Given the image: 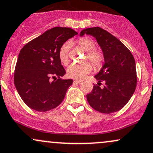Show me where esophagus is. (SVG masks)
<instances>
[{"label": "esophagus", "mask_w": 153, "mask_h": 153, "mask_svg": "<svg viewBox=\"0 0 153 153\" xmlns=\"http://www.w3.org/2000/svg\"><path fill=\"white\" fill-rule=\"evenodd\" d=\"M74 82H76V83H77V84H81V83H82V80H78V79H76V80L74 81Z\"/></svg>", "instance_id": "obj_1"}]
</instances>
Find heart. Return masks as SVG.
Here are the masks:
<instances>
[{"label": "heart", "mask_w": 153, "mask_h": 153, "mask_svg": "<svg viewBox=\"0 0 153 153\" xmlns=\"http://www.w3.org/2000/svg\"><path fill=\"white\" fill-rule=\"evenodd\" d=\"M79 45L82 49L87 51L85 61L89 60L95 68L99 69L102 65L104 56L102 53L96 49V41L91 38H82L79 41ZM71 43L66 42L61 46L59 51V59L63 65H67L69 62V50ZM92 71V66L89 62L82 64H71L66 70L67 76L73 79H81Z\"/></svg>", "instance_id": "obj_1"}]
</instances>
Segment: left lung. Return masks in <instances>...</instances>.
I'll return each instance as SVG.
<instances>
[{"label":"left lung","mask_w":153,"mask_h":153,"mask_svg":"<svg viewBox=\"0 0 153 153\" xmlns=\"http://www.w3.org/2000/svg\"><path fill=\"white\" fill-rule=\"evenodd\" d=\"M93 36L101 47L105 64L94 78L99 81L87 94L89 105L97 112L110 114L123 109L137 86L135 61L130 50L115 36L100 27L86 28L80 36ZM105 82L103 88L100 87Z\"/></svg>","instance_id":"obj_1"}]
</instances>
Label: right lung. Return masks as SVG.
<instances>
[{
	"label": "right lung",
	"mask_w": 153,
	"mask_h": 153,
	"mask_svg": "<svg viewBox=\"0 0 153 153\" xmlns=\"http://www.w3.org/2000/svg\"><path fill=\"white\" fill-rule=\"evenodd\" d=\"M77 34L71 28L55 27L21 48L14 84L21 98L30 109L46 112L58 107L64 100L73 80L60 79L66 71L59 61V51L68 39Z\"/></svg>",
	"instance_id": "1"
}]
</instances>
